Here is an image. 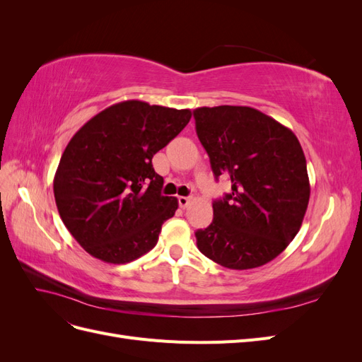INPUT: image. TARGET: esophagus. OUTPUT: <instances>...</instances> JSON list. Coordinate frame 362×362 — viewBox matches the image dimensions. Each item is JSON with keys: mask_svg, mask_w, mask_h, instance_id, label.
Returning a JSON list of instances; mask_svg holds the SVG:
<instances>
[{"mask_svg": "<svg viewBox=\"0 0 362 362\" xmlns=\"http://www.w3.org/2000/svg\"><path fill=\"white\" fill-rule=\"evenodd\" d=\"M178 204L181 208H185L189 204H190V198H187V196H180L178 198Z\"/></svg>", "mask_w": 362, "mask_h": 362, "instance_id": "esophagus-1", "label": "esophagus"}]
</instances>
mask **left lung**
<instances>
[{"instance_id": "left-lung-1", "label": "left lung", "mask_w": 362, "mask_h": 362, "mask_svg": "<svg viewBox=\"0 0 362 362\" xmlns=\"http://www.w3.org/2000/svg\"><path fill=\"white\" fill-rule=\"evenodd\" d=\"M193 116L214 177L231 180V193L213 202V222L196 231V245L226 269L264 266L299 233L308 208L299 140L252 107H199Z\"/></svg>"}]
</instances>
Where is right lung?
<instances>
[{
  "label": "right lung",
  "mask_w": 362,
  "mask_h": 362,
  "mask_svg": "<svg viewBox=\"0 0 362 362\" xmlns=\"http://www.w3.org/2000/svg\"><path fill=\"white\" fill-rule=\"evenodd\" d=\"M192 112L129 100L110 105L76 131L54 177L64 226L98 259L125 264L158 242L178 208L163 196L152 157L189 124Z\"/></svg>",
  "instance_id": "add662e5"
}]
</instances>
